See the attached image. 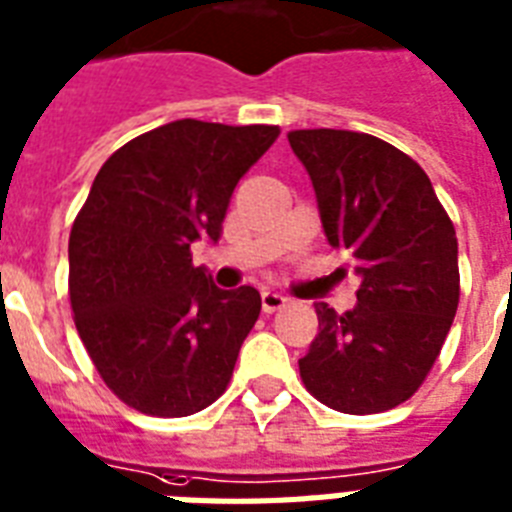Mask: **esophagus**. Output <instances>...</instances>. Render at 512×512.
Returning a JSON list of instances; mask_svg holds the SVG:
<instances>
[{
  "label": "esophagus",
  "mask_w": 512,
  "mask_h": 512,
  "mask_svg": "<svg viewBox=\"0 0 512 512\" xmlns=\"http://www.w3.org/2000/svg\"><path fill=\"white\" fill-rule=\"evenodd\" d=\"M285 303H287V298L282 293H274V290H264V293H261V308H264L266 314H274V311H280Z\"/></svg>",
  "instance_id": "esophagus-1"
}]
</instances>
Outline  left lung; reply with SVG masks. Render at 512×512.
<instances>
[{
	"instance_id": "left-lung-1",
	"label": "left lung",
	"mask_w": 512,
	"mask_h": 512,
	"mask_svg": "<svg viewBox=\"0 0 512 512\" xmlns=\"http://www.w3.org/2000/svg\"><path fill=\"white\" fill-rule=\"evenodd\" d=\"M329 246L361 277L358 303H314L319 335L298 361L306 390L340 413L405 403L432 371L458 311V238L411 156L353 130H293Z\"/></svg>"
}]
</instances>
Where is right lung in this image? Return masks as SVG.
<instances>
[{
	"mask_svg": "<svg viewBox=\"0 0 512 512\" xmlns=\"http://www.w3.org/2000/svg\"><path fill=\"white\" fill-rule=\"evenodd\" d=\"M277 135L175 120L96 175L70 232V303L96 371L135 411L190 416L227 390L261 295L214 285L190 243H217L232 190Z\"/></svg>",
	"mask_w": 512,
	"mask_h": 512,
	"instance_id": "1",
	"label": "right lung"
}]
</instances>
